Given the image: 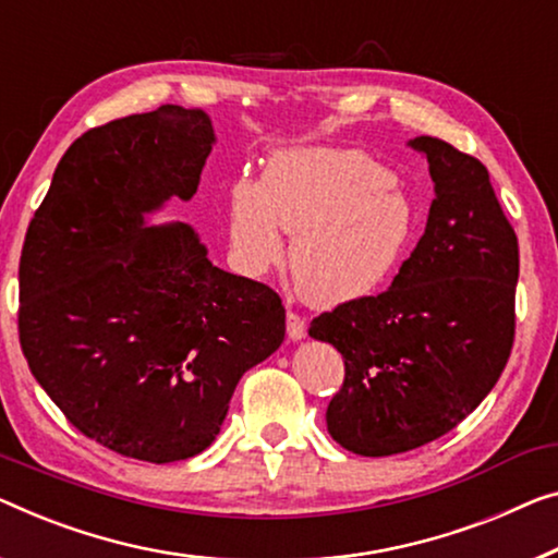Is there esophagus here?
Here are the masks:
<instances>
[{"label":"esophagus","mask_w":558,"mask_h":558,"mask_svg":"<svg viewBox=\"0 0 558 558\" xmlns=\"http://www.w3.org/2000/svg\"><path fill=\"white\" fill-rule=\"evenodd\" d=\"M286 326H288V338L290 340L305 338V318H303V315H298L295 311H288Z\"/></svg>","instance_id":"1"}]
</instances>
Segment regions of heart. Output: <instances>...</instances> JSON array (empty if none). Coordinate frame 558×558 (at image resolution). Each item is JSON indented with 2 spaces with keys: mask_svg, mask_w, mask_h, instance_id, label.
<instances>
[{
  "mask_svg": "<svg viewBox=\"0 0 558 558\" xmlns=\"http://www.w3.org/2000/svg\"><path fill=\"white\" fill-rule=\"evenodd\" d=\"M293 235L290 270L313 305L365 298L409 255L418 210L393 185V172L363 149L293 147L265 165L263 180L228 190V247L240 276L260 278Z\"/></svg>",
  "mask_w": 558,
  "mask_h": 558,
  "instance_id": "heart-1",
  "label": "heart"
}]
</instances>
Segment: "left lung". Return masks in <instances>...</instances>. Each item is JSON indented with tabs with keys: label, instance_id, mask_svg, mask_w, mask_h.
I'll return each instance as SVG.
<instances>
[{
	"label": "left lung",
	"instance_id": "left-lung-1",
	"mask_svg": "<svg viewBox=\"0 0 558 558\" xmlns=\"http://www.w3.org/2000/svg\"><path fill=\"white\" fill-rule=\"evenodd\" d=\"M411 147L436 185L426 232L388 290L340 303L307 330L345 363L328 434L373 459L459 426L492 393L517 332L519 240L488 170L438 137Z\"/></svg>",
	"mask_w": 558,
	"mask_h": 558
}]
</instances>
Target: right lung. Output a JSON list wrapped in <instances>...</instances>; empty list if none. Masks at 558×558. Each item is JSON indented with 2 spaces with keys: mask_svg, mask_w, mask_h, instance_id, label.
Returning <instances> with one entry per match:
<instances>
[{
  "mask_svg": "<svg viewBox=\"0 0 558 558\" xmlns=\"http://www.w3.org/2000/svg\"><path fill=\"white\" fill-rule=\"evenodd\" d=\"M215 143L203 110L162 105L74 140L20 257V343L80 434L137 461L197 456L238 380L276 353V290L215 268L187 222L145 228L190 199Z\"/></svg>",
  "mask_w": 558,
  "mask_h": 558,
  "instance_id": "add662e5",
  "label": "right lung"
}]
</instances>
